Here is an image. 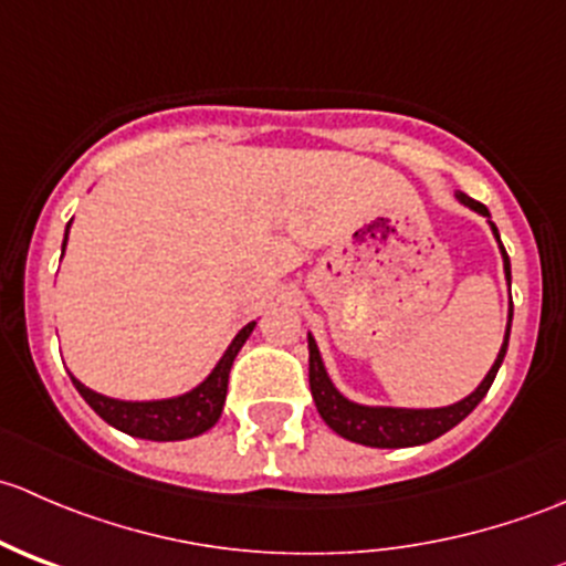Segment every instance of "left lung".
<instances>
[{"instance_id":"obj_1","label":"left lung","mask_w":566,"mask_h":566,"mask_svg":"<svg viewBox=\"0 0 566 566\" xmlns=\"http://www.w3.org/2000/svg\"><path fill=\"white\" fill-rule=\"evenodd\" d=\"M462 205H468L476 213L490 216V210L484 208L482 202L471 199L468 193H458ZM493 227L495 238H499V230ZM501 243V238H499ZM501 254H504V271L506 279H510V256H506L504 243H501ZM510 328H512V312L510 323H506V336L504 345H501L499 358H495L493 369L488 373V378L482 380L476 391L471 397L460 399V402L449 405V408H432V410H408V408H367V405H356L350 399L342 397L339 391L331 386L328 375H325L323 361H319V350L315 339L310 336V386L312 397H315V405L323 416L325 424L336 432V436L347 438L353 443H364V447L375 449H402V447H419V443H430L436 438H441L443 432H449L452 427H458L473 408L484 399V394L493 386L495 373H499L501 361L506 356V345H510Z\"/></svg>"}]
</instances>
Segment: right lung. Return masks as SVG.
Wrapping results in <instances>:
<instances>
[{
    "instance_id": "1",
    "label": "right lung",
    "mask_w": 566,
    "mask_h": 566,
    "mask_svg": "<svg viewBox=\"0 0 566 566\" xmlns=\"http://www.w3.org/2000/svg\"><path fill=\"white\" fill-rule=\"evenodd\" d=\"M251 331H254V323L241 328V334L232 339V345L227 347V353L221 356V361L216 364V369L208 375L205 384H199L193 391L175 399H158V402H123V399H112L87 389V386L78 384L73 375L71 380L73 386H76V391L84 397V402H87L106 424L117 427V430L128 432V436L134 438H145V441H182V438L202 436V432H208L210 427L219 421L221 408H224L227 399L230 367L232 361H235L238 350L243 347V342L249 339Z\"/></svg>"
}]
</instances>
